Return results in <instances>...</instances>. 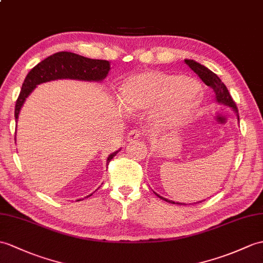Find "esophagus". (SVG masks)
<instances>
[{"label":"esophagus","instance_id":"1","mask_svg":"<svg viewBox=\"0 0 263 263\" xmlns=\"http://www.w3.org/2000/svg\"><path fill=\"white\" fill-rule=\"evenodd\" d=\"M140 138H141V133H140V131L139 130H132V131H130L129 134H127L126 140H127V141L132 142V141H136L137 139H140Z\"/></svg>","mask_w":263,"mask_h":263}]
</instances>
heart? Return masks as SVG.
<instances>
[{"label": "heart", "mask_w": 263, "mask_h": 263, "mask_svg": "<svg viewBox=\"0 0 263 263\" xmlns=\"http://www.w3.org/2000/svg\"><path fill=\"white\" fill-rule=\"evenodd\" d=\"M119 101L127 111L151 109L156 123L166 127L184 124L203 101V89L196 79L151 70L125 79Z\"/></svg>", "instance_id": "b5f03b06"}]
</instances>
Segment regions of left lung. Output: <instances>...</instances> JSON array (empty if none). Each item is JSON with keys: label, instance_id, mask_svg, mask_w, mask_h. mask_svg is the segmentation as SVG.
Returning <instances> with one entry per match:
<instances>
[{"label": "left lung", "instance_id": "8db88e82", "mask_svg": "<svg viewBox=\"0 0 263 263\" xmlns=\"http://www.w3.org/2000/svg\"><path fill=\"white\" fill-rule=\"evenodd\" d=\"M185 63H186V65L189 66V68L196 72V74L199 76V78L207 85V86L211 87L213 90H214L216 102L217 103H222V104H224V105H228V106L233 108V111L237 115V120H240V118H239V111H237L236 104L233 101V99H232V96L229 93L227 86H225L224 83L221 81V79H219V77L216 74H214V72H213L212 70H210L209 68H207V67L200 65L199 63L195 62V60L186 59ZM156 195L159 198L168 201V203L176 204V203H174V201H172V200H168L166 198H163L162 196H159V195H158V194H156ZM200 201H199V203H200ZM177 204L180 205L181 203H177ZM181 205H185V204H181Z\"/></svg>", "mask_w": 263, "mask_h": 263}]
</instances>
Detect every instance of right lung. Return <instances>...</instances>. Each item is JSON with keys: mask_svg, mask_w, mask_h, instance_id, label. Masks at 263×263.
Masks as SVG:
<instances>
[{"mask_svg": "<svg viewBox=\"0 0 263 263\" xmlns=\"http://www.w3.org/2000/svg\"><path fill=\"white\" fill-rule=\"evenodd\" d=\"M109 69H111V66L107 60L90 59L68 51H60L51 54L34 66L24 79L20 95L15 104V122L17 123L20 109L24 101L36 87V85L66 78L87 82H101L107 76ZM119 151L120 150L115 151L108 156L107 163L113 159L114 156H117Z\"/></svg>", "mask_w": 263, "mask_h": 263, "instance_id": "right-lung-1", "label": "right lung"}]
</instances>
